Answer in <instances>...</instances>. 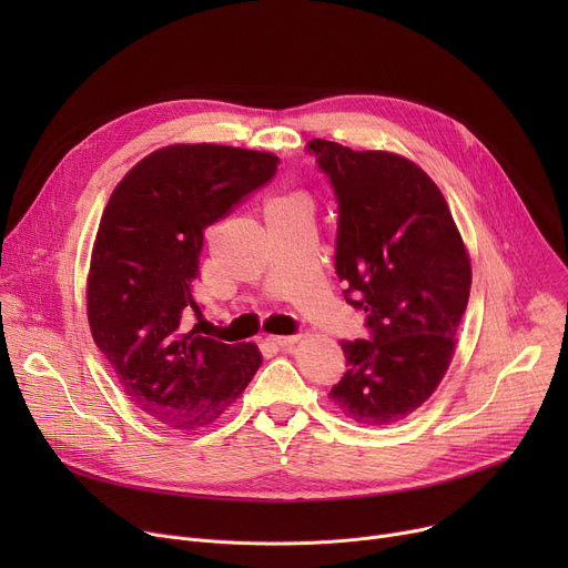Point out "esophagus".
I'll return each instance as SVG.
<instances>
[{
  "label": "esophagus",
  "instance_id": "34e87169",
  "mask_svg": "<svg viewBox=\"0 0 568 568\" xmlns=\"http://www.w3.org/2000/svg\"><path fill=\"white\" fill-rule=\"evenodd\" d=\"M300 341V336H266V343L274 347H290Z\"/></svg>",
  "mask_w": 568,
  "mask_h": 568
}]
</instances>
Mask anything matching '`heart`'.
<instances>
[{
  "instance_id": "heart-1",
  "label": "heart",
  "mask_w": 568,
  "mask_h": 568,
  "mask_svg": "<svg viewBox=\"0 0 568 568\" xmlns=\"http://www.w3.org/2000/svg\"><path fill=\"white\" fill-rule=\"evenodd\" d=\"M285 197H290V195H285Z\"/></svg>"
}]
</instances>
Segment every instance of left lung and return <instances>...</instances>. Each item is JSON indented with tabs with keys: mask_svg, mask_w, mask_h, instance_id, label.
<instances>
[{
	"mask_svg": "<svg viewBox=\"0 0 568 568\" xmlns=\"http://www.w3.org/2000/svg\"><path fill=\"white\" fill-rule=\"evenodd\" d=\"M308 149L338 200L345 300L368 313L373 332V341H341L347 373L329 398L356 424L389 426L422 407L449 371L471 287L469 253L442 191L409 159L320 138Z\"/></svg>",
	"mask_w": 568,
	"mask_h": 568,
	"instance_id": "left-lung-1",
	"label": "left lung"
}]
</instances>
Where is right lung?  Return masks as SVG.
Returning <instances> with one entry per match:
<instances>
[{
  "instance_id": "obj_1",
  "label": "right lung",
  "mask_w": 568,
  "mask_h": 568,
  "mask_svg": "<svg viewBox=\"0 0 568 568\" xmlns=\"http://www.w3.org/2000/svg\"><path fill=\"white\" fill-rule=\"evenodd\" d=\"M278 156L212 142L170 144L112 191L87 274V320L129 400L152 419L200 430L219 422L262 364L253 343L184 332L200 313L204 230L276 174Z\"/></svg>"
}]
</instances>
